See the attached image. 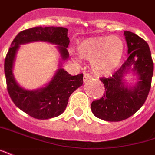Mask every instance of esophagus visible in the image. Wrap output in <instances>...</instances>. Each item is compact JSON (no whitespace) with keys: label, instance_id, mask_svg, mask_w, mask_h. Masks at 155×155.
I'll list each match as a JSON object with an SVG mask.
<instances>
[{"label":"esophagus","instance_id":"esophagus-1","mask_svg":"<svg viewBox=\"0 0 155 155\" xmlns=\"http://www.w3.org/2000/svg\"><path fill=\"white\" fill-rule=\"evenodd\" d=\"M92 78V76L88 74V73H84V83H85L87 80H89Z\"/></svg>","mask_w":155,"mask_h":155}]
</instances>
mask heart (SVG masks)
<instances>
[{
    "label": "heart",
    "instance_id": "1",
    "mask_svg": "<svg viewBox=\"0 0 155 155\" xmlns=\"http://www.w3.org/2000/svg\"><path fill=\"white\" fill-rule=\"evenodd\" d=\"M77 51L81 59L90 61L95 75L108 77L120 66L125 54V44L116 35L95 36L81 40L77 45Z\"/></svg>",
    "mask_w": 155,
    "mask_h": 155
}]
</instances>
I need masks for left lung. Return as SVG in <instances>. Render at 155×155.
Here are the masks:
<instances>
[{"label":"left lung","instance_id":"8db88e82","mask_svg":"<svg viewBox=\"0 0 155 155\" xmlns=\"http://www.w3.org/2000/svg\"><path fill=\"white\" fill-rule=\"evenodd\" d=\"M128 58L110 78H101L104 94L93 101V114L106 121H120L136 113L148 97L153 77V63L147 42L130 31H124ZM132 74L135 83H128L125 77Z\"/></svg>","mask_w":155,"mask_h":155}]
</instances>
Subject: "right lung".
I'll return each instance as SVG.
<instances>
[{
  "label": "right lung",
  "mask_w": 155,
  "mask_h": 155,
  "mask_svg": "<svg viewBox=\"0 0 155 155\" xmlns=\"http://www.w3.org/2000/svg\"><path fill=\"white\" fill-rule=\"evenodd\" d=\"M68 29L62 27H35L20 32L13 39L5 59V76L7 91L17 107L34 118L46 120L62 114L67 108L69 97L83 85V74L71 76L62 66L68 59ZM55 44L59 52L58 69L51 79L42 88L27 90L15 79L13 69L20 45L32 42Z\"/></svg>",
  "instance_id": "add662e5"
}]
</instances>
